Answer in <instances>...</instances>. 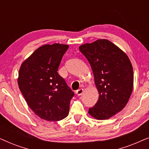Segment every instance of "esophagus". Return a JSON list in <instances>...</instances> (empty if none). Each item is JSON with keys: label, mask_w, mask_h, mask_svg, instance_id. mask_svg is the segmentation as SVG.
Returning <instances> with one entry per match:
<instances>
[{"label": "esophagus", "mask_w": 149, "mask_h": 149, "mask_svg": "<svg viewBox=\"0 0 149 149\" xmlns=\"http://www.w3.org/2000/svg\"><path fill=\"white\" fill-rule=\"evenodd\" d=\"M83 93V89H79L77 91V92H76L77 95H82Z\"/></svg>", "instance_id": "esophagus-1"}]
</instances>
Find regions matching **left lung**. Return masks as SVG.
I'll use <instances>...</instances> for the list:
<instances>
[{"label":"left lung","instance_id":"obj_1","mask_svg":"<svg viewBox=\"0 0 149 149\" xmlns=\"http://www.w3.org/2000/svg\"><path fill=\"white\" fill-rule=\"evenodd\" d=\"M79 50L91 65L99 93L89 115L97 120L109 119L125 107L133 90V67L129 57L107 39L81 45Z\"/></svg>","mask_w":149,"mask_h":149}]
</instances>
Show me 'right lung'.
<instances>
[{"instance_id": "add662e5", "label": "right lung", "mask_w": 149, "mask_h": 149, "mask_svg": "<svg viewBox=\"0 0 149 149\" xmlns=\"http://www.w3.org/2000/svg\"><path fill=\"white\" fill-rule=\"evenodd\" d=\"M68 45H44L22 63L18 86L28 107L40 119L48 121L68 115L74 93L58 73Z\"/></svg>"}]
</instances>
